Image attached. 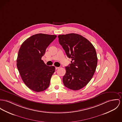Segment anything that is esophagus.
Returning a JSON list of instances; mask_svg holds the SVG:
<instances>
[{
    "instance_id": "esophagus-1",
    "label": "esophagus",
    "mask_w": 122,
    "mask_h": 122,
    "mask_svg": "<svg viewBox=\"0 0 122 122\" xmlns=\"http://www.w3.org/2000/svg\"><path fill=\"white\" fill-rule=\"evenodd\" d=\"M55 68H56V70H57V69H58L59 68V67H55Z\"/></svg>"
}]
</instances>
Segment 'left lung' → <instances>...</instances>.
<instances>
[{"instance_id":"8db88e82","label":"left lung","mask_w":122,"mask_h":122,"mask_svg":"<svg viewBox=\"0 0 122 122\" xmlns=\"http://www.w3.org/2000/svg\"><path fill=\"white\" fill-rule=\"evenodd\" d=\"M58 38L66 55L72 60L66 67L63 83L71 90H79L88 84L94 75L97 63L95 49L88 39L78 34L60 35Z\"/></svg>"}]
</instances>
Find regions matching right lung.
<instances>
[{
    "instance_id": "right-lung-1",
    "label": "right lung",
    "mask_w": 122,
    "mask_h": 122,
    "mask_svg": "<svg viewBox=\"0 0 122 122\" xmlns=\"http://www.w3.org/2000/svg\"><path fill=\"white\" fill-rule=\"evenodd\" d=\"M56 35L39 33L25 40L19 50L17 66L24 83L30 90L41 92L49 86L55 71L54 66H46L41 59Z\"/></svg>"
}]
</instances>
